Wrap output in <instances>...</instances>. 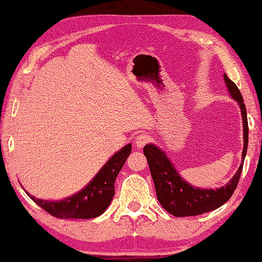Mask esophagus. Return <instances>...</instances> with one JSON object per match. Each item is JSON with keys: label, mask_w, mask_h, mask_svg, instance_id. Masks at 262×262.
Segmentation results:
<instances>
[{"label": "esophagus", "mask_w": 262, "mask_h": 262, "mask_svg": "<svg viewBox=\"0 0 262 262\" xmlns=\"http://www.w3.org/2000/svg\"><path fill=\"white\" fill-rule=\"evenodd\" d=\"M150 141V137L146 134H140L135 137V144L137 147H143Z\"/></svg>", "instance_id": "34e87169"}]
</instances>
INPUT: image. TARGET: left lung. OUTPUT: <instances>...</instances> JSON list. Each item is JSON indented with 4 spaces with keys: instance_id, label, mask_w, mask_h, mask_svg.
I'll return each mask as SVG.
<instances>
[{
    "instance_id": "obj_1",
    "label": "left lung",
    "mask_w": 262,
    "mask_h": 262,
    "mask_svg": "<svg viewBox=\"0 0 262 262\" xmlns=\"http://www.w3.org/2000/svg\"><path fill=\"white\" fill-rule=\"evenodd\" d=\"M224 80L226 83L228 93L233 100L238 103L242 114L243 121V151L242 161L238 170L230 178L225 186L218 188H200L187 183L172 165L161 147L156 144H146L143 148L150 167L151 176L155 182L158 201L163 209L176 217L198 216L212 210H216L226 203L236 188L243 163L248 151L249 126L247 109L243 103V97L237 86L230 80L226 74H224Z\"/></svg>"
}]
</instances>
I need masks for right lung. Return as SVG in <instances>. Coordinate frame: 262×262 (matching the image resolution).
I'll return each instance as SVG.
<instances>
[{"label":"right lung","instance_id":"add662e5","mask_svg":"<svg viewBox=\"0 0 262 262\" xmlns=\"http://www.w3.org/2000/svg\"><path fill=\"white\" fill-rule=\"evenodd\" d=\"M132 152V143L116 152L94 178L80 191L59 201L37 199L26 191L38 206L56 218L91 219L103 213L115 195V182Z\"/></svg>","mask_w":262,"mask_h":262}]
</instances>
